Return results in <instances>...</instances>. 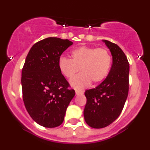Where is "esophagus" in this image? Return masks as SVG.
<instances>
[{
    "instance_id": "1",
    "label": "esophagus",
    "mask_w": 150,
    "mask_h": 150,
    "mask_svg": "<svg viewBox=\"0 0 150 150\" xmlns=\"http://www.w3.org/2000/svg\"><path fill=\"white\" fill-rule=\"evenodd\" d=\"M75 94H76V95H79V94H83V92H82V91H80L76 89V90H75Z\"/></svg>"
}]
</instances>
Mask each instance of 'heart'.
Segmentation results:
<instances>
[{"instance_id":"heart-1","label":"heart","mask_w":150,"mask_h":150,"mask_svg":"<svg viewBox=\"0 0 150 150\" xmlns=\"http://www.w3.org/2000/svg\"><path fill=\"white\" fill-rule=\"evenodd\" d=\"M70 56L72 59L60 58L58 65L62 75L67 78L73 77L80 69L81 73L70 81V85L75 89L88 87L91 82L94 85L100 83L111 70L112 57L106 49L82 46L74 49Z\"/></svg>"}]
</instances>
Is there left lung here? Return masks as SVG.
Masks as SVG:
<instances>
[{"label": "left lung", "mask_w": 150, "mask_h": 150, "mask_svg": "<svg viewBox=\"0 0 150 150\" xmlns=\"http://www.w3.org/2000/svg\"><path fill=\"white\" fill-rule=\"evenodd\" d=\"M112 56L109 73L99 85L86 90L84 118L94 128H102L120 116L128 94L130 66L126 56L117 44L103 40Z\"/></svg>", "instance_id": "1"}]
</instances>
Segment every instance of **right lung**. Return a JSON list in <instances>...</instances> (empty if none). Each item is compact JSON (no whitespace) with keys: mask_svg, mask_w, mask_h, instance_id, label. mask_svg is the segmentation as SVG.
<instances>
[{"mask_svg":"<svg viewBox=\"0 0 150 150\" xmlns=\"http://www.w3.org/2000/svg\"><path fill=\"white\" fill-rule=\"evenodd\" d=\"M73 43L49 37L32 46L22 71V89L27 112L36 123L55 128L63 122L74 89L60 72V56Z\"/></svg>","mask_w":150,"mask_h":150,"instance_id":"add662e5","label":"right lung"}]
</instances>
